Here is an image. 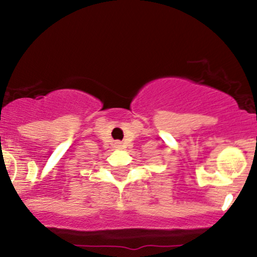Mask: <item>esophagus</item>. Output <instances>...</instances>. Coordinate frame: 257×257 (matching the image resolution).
<instances>
[{
  "mask_svg": "<svg viewBox=\"0 0 257 257\" xmlns=\"http://www.w3.org/2000/svg\"><path fill=\"white\" fill-rule=\"evenodd\" d=\"M114 147H116V149H120V147H122V144H120L119 141H117V143H114Z\"/></svg>",
  "mask_w": 257,
  "mask_h": 257,
  "instance_id": "34e87169",
  "label": "esophagus"
}]
</instances>
